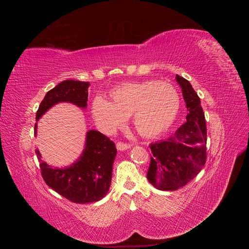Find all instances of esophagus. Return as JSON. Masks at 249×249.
<instances>
[{
	"instance_id": "obj_1",
	"label": "esophagus",
	"mask_w": 249,
	"mask_h": 249,
	"mask_svg": "<svg viewBox=\"0 0 249 249\" xmlns=\"http://www.w3.org/2000/svg\"><path fill=\"white\" fill-rule=\"evenodd\" d=\"M131 144L130 143H124V142H117L116 144V147L118 150H124V149H127V148H131Z\"/></svg>"
}]
</instances>
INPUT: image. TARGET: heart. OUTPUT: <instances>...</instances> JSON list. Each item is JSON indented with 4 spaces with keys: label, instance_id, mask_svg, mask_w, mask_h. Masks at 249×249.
I'll use <instances>...</instances> for the list:
<instances>
[{
    "label": "heart",
    "instance_id": "heart-1",
    "mask_svg": "<svg viewBox=\"0 0 249 249\" xmlns=\"http://www.w3.org/2000/svg\"><path fill=\"white\" fill-rule=\"evenodd\" d=\"M109 96L110 102L96 96L91 106L94 122L105 134H112L131 115L140 135L158 136L175 122L180 105L175 87L153 80L123 83L113 88Z\"/></svg>",
    "mask_w": 249,
    "mask_h": 249
}]
</instances>
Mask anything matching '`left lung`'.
Masks as SVG:
<instances>
[{"label": "left lung", "instance_id": "left-lung-1", "mask_svg": "<svg viewBox=\"0 0 249 249\" xmlns=\"http://www.w3.org/2000/svg\"><path fill=\"white\" fill-rule=\"evenodd\" d=\"M188 114L187 122L166 140L152 143L146 178L155 188L173 191L196 177L207 160V126L200 99L189 81L177 74Z\"/></svg>", "mask_w": 249, "mask_h": 249}]
</instances>
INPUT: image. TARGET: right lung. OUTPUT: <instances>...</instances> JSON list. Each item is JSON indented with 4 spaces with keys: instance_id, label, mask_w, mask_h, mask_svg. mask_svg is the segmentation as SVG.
<instances>
[{
    "instance_id": "1",
    "label": "right lung",
    "mask_w": 249,
    "mask_h": 249,
    "mask_svg": "<svg viewBox=\"0 0 249 249\" xmlns=\"http://www.w3.org/2000/svg\"><path fill=\"white\" fill-rule=\"evenodd\" d=\"M89 82L65 80L51 89L44 96L36 113L38 120L50 108L58 103H71L80 108L87 107ZM37 124H35V134ZM41 176L46 184L63 197L76 203H87L102 199L109 191L112 167L116 157L114 142L99 131L90 130L86 135L84 152L71 166L53 168L41 161Z\"/></svg>"
}]
</instances>
